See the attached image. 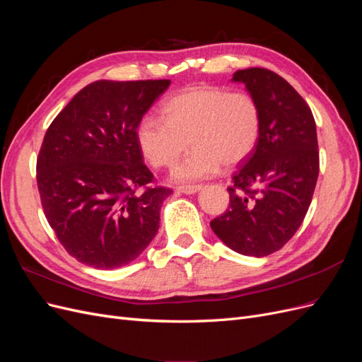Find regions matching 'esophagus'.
Listing matches in <instances>:
<instances>
[{"label":"esophagus","mask_w":362,"mask_h":362,"mask_svg":"<svg viewBox=\"0 0 362 362\" xmlns=\"http://www.w3.org/2000/svg\"><path fill=\"white\" fill-rule=\"evenodd\" d=\"M199 190H201V185H181V187H177V192L184 194H194Z\"/></svg>","instance_id":"obj_1"}]
</instances>
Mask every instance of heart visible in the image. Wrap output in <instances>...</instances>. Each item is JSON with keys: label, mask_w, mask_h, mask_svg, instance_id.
I'll use <instances>...</instances> for the list:
<instances>
[{"label": "heart", "mask_w": 362, "mask_h": 362, "mask_svg": "<svg viewBox=\"0 0 362 362\" xmlns=\"http://www.w3.org/2000/svg\"><path fill=\"white\" fill-rule=\"evenodd\" d=\"M259 128V107L252 95L194 86L164 103L163 117L152 113L141 117L136 139L156 168L177 163L190 141L193 151L173 172L175 180L187 182L211 177L222 163H242L254 151Z\"/></svg>", "instance_id": "heart-1"}]
</instances>
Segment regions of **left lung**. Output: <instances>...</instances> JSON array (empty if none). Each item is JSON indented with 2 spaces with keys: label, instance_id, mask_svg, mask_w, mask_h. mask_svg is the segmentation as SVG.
<instances>
[{
  "label": "left lung",
  "instance_id": "8db88e82",
  "mask_svg": "<svg viewBox=\"0 0 362 362\" xmlns=\"http://www.w3.org/2000/svg\"><path fill=\"white\" fill-rule=\"evenodd\" d=\"M259 107L254 151L233 177L229 206L211 229L238 254L266 257L298 231L319 177V145L311 108L293 86L264 68L233 75Z\"/></svg>",
  "mask_w": 362,
  "mask_h": 362
}]
</instances>
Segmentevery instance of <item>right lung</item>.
<instances>
[{
	"label": "right lung",
	"mask_w": 362,
	"mask_h": 362,
	"mask_svg": "<svg viewBox=\"0 0 362 362\" xmlns=\"http://www.w3.org/2000/svg\"><path fill=\"white\" fill-rule=\"evenodd\" d=\"M169 80L86 86L52 120L37 157L43 213L68 254L93 269L129 264L156 237L169 189L152 182L139 120Z\"/></svg>",
	"instance_id": "obj_1"
}]
</instances>
